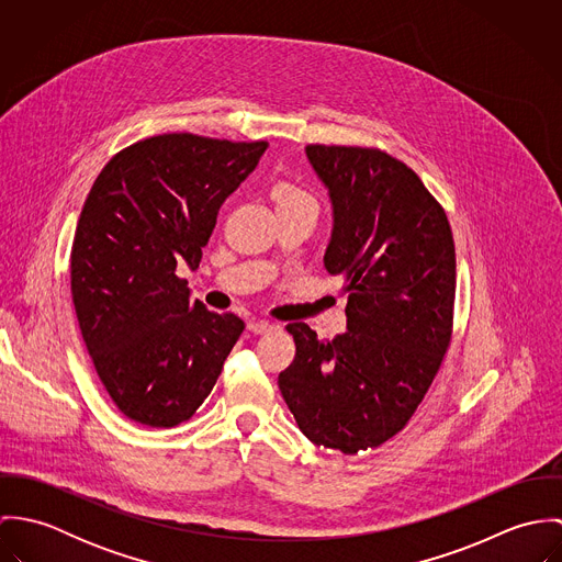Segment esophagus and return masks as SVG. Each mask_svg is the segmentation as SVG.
<instances>
[{"mask_svg":"<svg viewBox=\"0 0 562 562\" xmlns=\"http://www.w3.org/2000/svg\"><path fill=\"white\" fill-rule=\"evenodd\" d=\"M277 328V324L268 321H250L248 322V330L255 333V335H266V333H272Z\"/></svg>","mask_w":562,"mask_h":562,"instance_id":"obj_1","label":"esophagus"}]
</instances>
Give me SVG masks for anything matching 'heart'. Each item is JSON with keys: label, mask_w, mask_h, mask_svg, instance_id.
Masks as SVG:
<instances>
[{"label": "heart", "mask_w": 562, "mask_h": 562, "mask_svg": "<svg viewBox=\"0 0 562 562\" xmlns=\"http://www.w3.org/2000/svg\"><path fill=\"white\" fill-rule=\"evenodd\" d=\"M274 196H277V205H299V203H310V205H316L314 196L296 186H290V183H281L277 190H274Z\"/></svg>", "instance_id": "1"}]
</instances>
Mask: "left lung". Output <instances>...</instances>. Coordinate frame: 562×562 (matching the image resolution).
Instances as JSON below:
<instances>
[{
    "mask_svg": "<svg viewBox=\"0 0 562 562\" xmlns=\"http://www.w3.org/2000/svg\"><path fill=\"white\" fill-rule=\"evenodd\" d=\"M333 210L324 268L348 292L346 333L288 324L296 357L279 390L303 435L344 454L404 428L450 344L454 240L419 177L376 149L310 145Z\"/></svg>",
    "mask_w": 562,
    "mask_h": 562,
    "instance_id": "8db88e82",
    "label": "left lung"
}]
</instances>
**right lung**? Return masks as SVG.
Instances as JSON below:
<instances>
[{
	"label": "right lung",
	"mask_w": 562,
	"mask_h": 562,
	"mask_svg": "<svg viewBox=\"0 0 562 562\" xmlns=\"http://www.w3.org/2000/svg\"><path fill=\"white\" fill-rule=\"evenodd\" d=\"M266 147L154 136L116 154L90 188L71 248L74 305L103 387L138 424L192 417L244 330L192 301L175 270L199 266L221 205Z\"/></svg>",
	"instance_id": "obj_1"
}]
</instances>
